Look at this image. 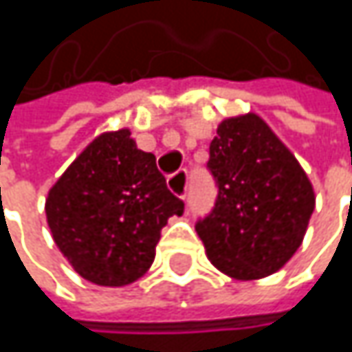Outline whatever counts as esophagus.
<instances>
[{"label":"esophagus","mask_w":352,"mask_h":352,"mask_svg":"<svg viewBox=\"0 0 352 352\" xmlns=\"http://www.w3.org/2000/svg\"><path fill=\"white\" fill-rule=\"evenodd\" d=\"M167 185H169V189L175 193L177 197L185 199V197H187V185H189L187 171H185V169H183V171H177L175 175H171L167 179Z\"/></svg>","instance_id":"obj_1"}]
</instances>
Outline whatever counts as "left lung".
<instances>
[{
  "label": "left lung",
  "mask_w": 352,
  "mask_h": 352,
  "mask_svg": "<svg viewBox=\"0 0 352 352\" xmlns=\"http://www.w3.org/2000/svg\"><path fill=\"white\" fill-rule=\"evenodd\" d=\"M210 144L214 210L195 224L212 265L241 281L279 271L300 248L316 195L292 151L256 113L226 118Z\"/></svg>",
  "instance_id": "1"
}]
</instances>
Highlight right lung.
Here are the masks:
<instances>
[{
    "mask_svg": "<svg viewBox=\"0 0 352 352\" xmlns=\"http://www.w3.org/2000/svg\"><path fill=\"white\" fill-rule=\"evenodd\" d=\"M44 212L54 245L83 279L122 287L151 269L161 230L183 214V201L155 155L122 128L83 148L50 187Z\"/></svg>",
    "mask_w": 352,
    "mask_h": 352,
    "instance_id": "right-lung-1",
    "label": "right lung"
}]
</instances>
